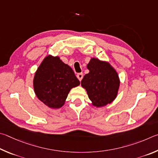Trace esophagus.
Instances as JSON below:
<instances>
[{"instance_id":"esophagus-1","label":"esophagus","mask_w":158,"mask_h":158,"mask_svg":"<svg viewBox=\"0 0 158 158\" xmlns=\"http://www.w3.org/2000/svg\"><path fill=\"white\" fill-rule=\"evenodd\" d=\"M77 79H78L80 81H81L82 79V77H83V74H82V73H77Z\"/></svg>"}]
</instances>
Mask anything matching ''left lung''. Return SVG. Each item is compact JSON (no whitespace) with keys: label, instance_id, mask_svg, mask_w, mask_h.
Wrapping results in <instances>:
<instances>
[{"label":"left lung","instance_id":"obj_1","mask_svg":"<svg viewBox=\"0 0 158 158\" xmlns=\"http://www.w3.org/2000/svg\"><path fill=\"white\" fill-rule=\"evenodd\" d=\"M89 72L85 75L81 86L87 91L94 106L103 107L114 101L120 87V79L115 69L107 62L92 57L87 64Z\"/></svg>","mask_w":158,"mask_h":158}]
</instances>
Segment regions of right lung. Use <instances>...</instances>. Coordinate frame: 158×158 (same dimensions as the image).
Segmentation results:
<instances>
[{"label": "right lung", "instance_id": "1", "mask_svg": "<svg viewBox=\"0 0 158 158\" xmlns=\"http://www.w3.org/2000/svg\"><path fill=\"white\" fill-rule=\"evenodd\" d=\"M80 81L68 64L59 56L48 55L44 57L35 71L33 89L39 100L51 109H58L65 103L72 88Z\"/></svg>", "mask_w": 158, "mask_h": 158}]
</instances>
